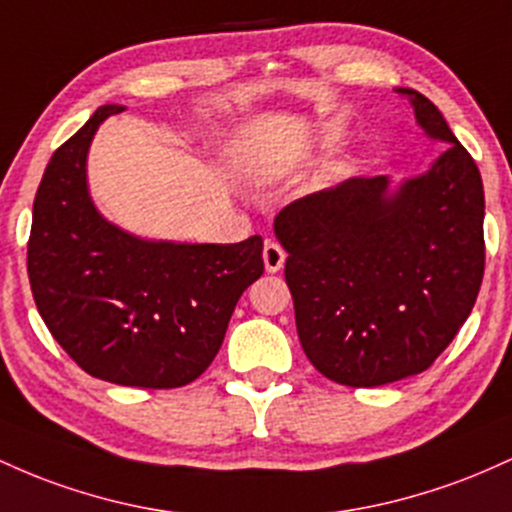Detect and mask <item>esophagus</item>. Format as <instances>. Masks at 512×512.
<instances>
[{
  "mask_svg": "<svg viewBox=\"0 0 512 512\" xmlns=\"http://www.w3.org/2000/svg\"><path fill=\"white\" fill-rule=\"evenodd\" d=\"M263 263H266L268 273H278L285 263L283 246L275 244V241H266V244H263Z\"/></svg>",
  "mask_w": 512,
  "mask_h": 512,
  "instance_id": "34e87169",
  "label": "esophagus"
}]
</instances>
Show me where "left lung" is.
<instances>
[{
  "instance_id": "1",
  "label": "left lung",
  "mask_w": 512,
  "mask_h": 512,
  "mask_svg": "<svg viewBox=\"0 0 512 512\" xmlns=\"http://www.w3.org/2000/svg\"><path fill=\"white\" fill-rule=\"evenodd\" d=\"M416 123L445 152L426 174L348 179L285 205L273 229L297 336L324 377L380 387L418 375L472 314L484 278V183L435 103L413 89Z\"/></svg>"
}]
</instances>
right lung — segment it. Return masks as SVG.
<instances>
[{"instance_id":"1","label":"right lung","mask_w":512,"mask_h":512,"mask_svg":"<svg viewBox=\"0 0 512 512\" xmlns=\"http://www.w3.org/2000/svg\"><path fill=\"white\" fill-rule=\"evenodd\" d=\"M101 106L50 159L33 200L28 280L45 326L99 380L174 389L215 360L241 292L263 273V239L152 241L111 225L86 183Z\"/></svg>"}]
</instances>
